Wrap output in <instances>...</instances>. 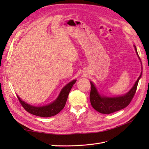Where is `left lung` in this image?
<instances>
[{"label": "left lung", "mask_w": 149, "mask_h": 149, "mask_svg": "<svg viewBox=\"0 0 149 149\" xmlns=\"http://www.w3.org/2000/svg\"><path fill=\"white\" fill-rule=\"evenodd\" d=\"M135 50L137 55L138 56L136 47ZM138 58L140 59V57L138 56ZM141 76V74L135 83L134 86L127 94H125V95L117 97H101L98 93L96 88L95 87L93 84L90 82L91 91L90 94V100L91 106L98 112L102 114H110L125 108L130 104L132 99H133L136 91L138 81L140 80Z\"/></svg>", "instance_id": "8db88e82"}]
</instances>
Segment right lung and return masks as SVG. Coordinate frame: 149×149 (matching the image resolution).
<instances>
[{
	"label": "right lung",
	"mask_w": 149,
	"mask_h": 149,
	"mask_svg": "<svg viewBox=\"0 0 149 149\" xmlns=\"http://www.w3.org/2000/svg\"><path fill=\"white\" fill-rule=\"evenodd\" d=\"M76 80L72 81L70 83L63 88L59 97L54 102L45 106L42 107H34L24 102L20 98L18 97L19 102H20L22 107L26 109L27 112L34 115L41 117H50L54 116L58 114L64 108L66 104V100L68 99V94L70 91L73 85L75 84Z\"/></svg>",
	"instance_id": "1"
}]
</instances>
